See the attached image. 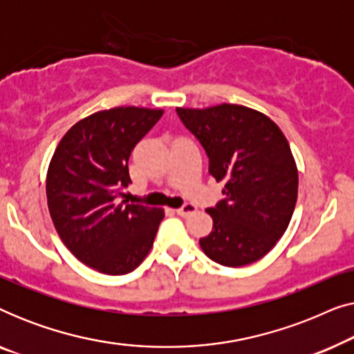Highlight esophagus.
Returning a JSON list of instances; mask_svg holds the SVG:
<instances>
[{
  "instance_id": "obj_1",
  "label": "esophagus",
  "mask_w": 354,
  "mask_h": 354,
  "mask_svg": "<svg viewBox=\"0 0 354 354\" xmlns=\"http://www.w3.org/2000/svg\"><path fill=\"white\" fill-rule=\"evenodd\" d=\"M176 212L180 217H187V216L193 214V212H196V206L192 205V203H185V205L178 207V209H176Z\"/></svg>"
}]
</instances>
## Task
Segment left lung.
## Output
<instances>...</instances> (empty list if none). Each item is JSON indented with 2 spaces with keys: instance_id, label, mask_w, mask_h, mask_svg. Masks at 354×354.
Segmentation results:
<instances>
[{
  "instance_id": "left-lung-1",
  "label": "left lung",
  "mask_w": 354,
  "mask_h": 354,
  "mask_svg": "<svg viewBox=\"0 0 354 354\" xmlns=\"http://www.w3.org/2000/svg\"><path fill=\"white\" fill-rule=\"evenodd\" d=\"M205 148L209 174L224 182V200L207 207L212 232L200 239L207 258L227 268L254 263L287 230L298 196L290 145L268 115L239 104L177 108Z\"/></svg>"
}]
</instances>
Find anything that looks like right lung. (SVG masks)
Segmentation results:
<instances>
[{"mask_svg":"<svg viewBox=\"0 0 354 354\" xmlns=\"http://www.w3.org/2000/svg\"><path fill=\"white\" fill-rule=\"evenodd\" d=\"M161 109L113 108L82 119L57 145L46 198L71 253L109 275L132 272L151 250L164 212L120 201L130 182L129 158L161 119Z\"/></svg>","mask_w":354,"mask_h":354,"instance_id":"right-lung-1","label":"right lung"}]
</instances>
